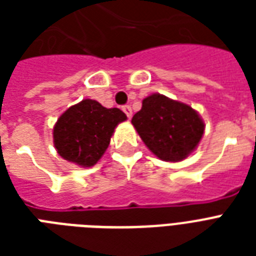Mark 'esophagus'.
<instances>
[{
	"mask_svg": "<svg viewBox=\"0 0 256 256\" xmlns=\"http://www.w3.org/2000/svg\"><path fill=\"white\" fill-rule=\"evenodd\" d=\"M122 110H124V114H126V116H128V120H130V118H132V108H130V106H128V104H124V106H122Z\"/></svg>",
	"mask_w": 256,
	"mask_h": 256,
	"instance_id": "1",
	"label": "esophagus"
}]
</instances>
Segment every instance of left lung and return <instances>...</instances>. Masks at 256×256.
<instances>
[{"label": "left lung", "mask_w": 256, "mask_h": 256, "mask_svg": "<svg viewBox=\"0 0 256 256\" xmlns=\"http://www.w3.org/2000/svg\"><path fill=\"white\" fill-rule=\"evenodd\" d=\"M132 124L148 150L166 162L188 156L204 132L202 118L194 108L162 94L146 96Z\"/></svg>", "instance_id": "left-lung-1"}]
</instances>
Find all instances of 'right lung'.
Here are the masks:
<instances>
[{"label": "right lung", "mask_w": 256, "mask_h": 256, "mask_svg": "<svg viewBox=\"0 0 256 256\" xmlns=\"http://www.w3.org/2000/svg\"><path fill=\"white\" fill-rule=\"evenodd\" d=\"M126 120L120 108H106L96 100H84L58 118L53 130L54 146L64 160L92 168L108 148L116 124Z\"/></svg>", "instance_id": "obj_1"}]
</instances>
